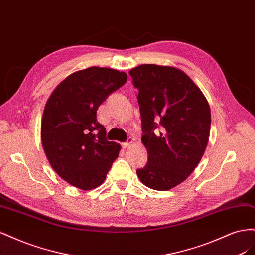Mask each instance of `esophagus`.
<instances>
[{
    "instance_id": "1",
    "label": "esophagus",
    "mask_w": 255,
    "mask_h": 255,
    "mask_svg": "<svg viewBox=\"0 0 255 255\" xmlns=\"http://www.w3.org/2000/svg\"><path fill=\"white\" fill-rule=\"evenodd\" d=\"M133 141H134L133 138H132V137H128V141H127V142H122V143H121L122 148H125V149H126V148H128V146L132 145Z\"/></svg>"
}]
</instances>
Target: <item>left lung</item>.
Segmentation results:
<instances>
[{
  "label": "left lung",
  "mask_w": 255,
  "mask_h": 255,
  "mask_svg": "<svg viewBox=\"0 0 255 255\" xmlns=\"http://www.w3.org/2000/svg\"><path fill=\"white\" fill-rule=\"evenodd\" d=\"M138 89L148 163L136 172L146 187L168 190L187 179L208 141L211 111L187 74L168 66L141 65L129 72Z\"/></svg>",
  "instance_id": "obj_1"
}]
</instances>
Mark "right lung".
Masks as SVG:
<instances>
[{
    "mask_svg": "<svg viewBox=\"0 0 255 255\" xmlns=\"http://www.w3.org/2000/svg\"><path fill=\"white\" fill-rule=\"evenodd\" d=\"M127 80L126 72L90 67L69 75L45 104L41 125L44 153L56 173L75 187H98L118 157L120 144L106 139L97 111Z\"/></svg>",
    "mask_w": 255,
    "mask_h": 255,
    "instance_id": "right-lung-1",
    "label": "right lung"
}]
</instances>
